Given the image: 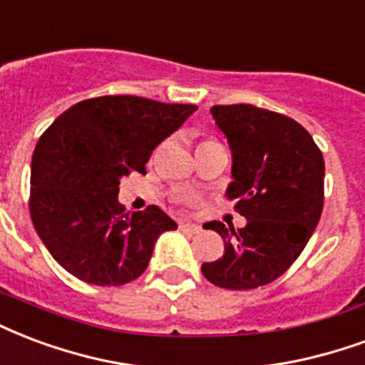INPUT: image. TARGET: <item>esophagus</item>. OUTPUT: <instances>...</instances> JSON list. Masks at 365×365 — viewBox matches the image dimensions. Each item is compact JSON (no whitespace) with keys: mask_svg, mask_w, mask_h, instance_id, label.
<instances>
[{"mask_svg":"<svg viewBox=\"0 0 365 365\" xmlns=\"http://www.w3.org/2000/svg\"><path fill=\"white\" fill-rule=\"evenodd\" d=\"M180 231H188V232H200L202 231V227L196 223H190V221H180L179 223Z\"/></svg>","mask_w":365,"mask_h":365,"instance_id":"esophagus-1","label":"esophagus"}]
</instances>
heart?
Wrapping results in <instances>:
<instances>
[{"label": "heart", "mask_w": 365, "mask_h": 365, "mask_svg": "<svg viewBox=\"0 0 365 365\" xmlns=\"http://www.w3.org/2000/svg\"><path fill=\"white\" fill-rule=\"evenodd\" d=\"M205 142H215V140H204V142H202V144H205Z\"/></svg>", "instance_id": "1"}]
</instances>
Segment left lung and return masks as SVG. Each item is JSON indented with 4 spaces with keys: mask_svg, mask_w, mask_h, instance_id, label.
I'll return each mask as SVG.
<instances>
[{
    "mask_svg": "<svg viewBox=\"0 0 365 365\" xmlns=\"http://www.w3.org/2000/svg\"><path fill=\"white\" fill-rule=\"evenodd\" d=\"M232 152L227 198L248 219L245 229L212 221L225 254L202 265L215 287L248 290L281 277L308 245L323 210V153L312 134L283 113L250 103L213 106Z\"/></svg>",
    "mask_w": 365,
    "mask_h": 365,
    "instance_id": "obj_1",
    "label": "left lung"
}]
</instances>
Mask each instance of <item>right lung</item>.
Instances as JSON below:
<instances>
[{
    "label": "right lung",
    "mask_w": 365,
    "mask_h": 365,
    "mask_svg": "<svg viewBox=\"0 0 365 365\" xmlns=\"http://www.w3.org/2000/svg\"><path fill=\"white\" fill-rule=\"evenodd\" d=\"M138 96H100L63 111L40 136L30 169V217L71 275L98 287L140 277L161 232L177 229L150 205L127 213L120 177L146 173L150 155L196 111Z\"/></svg>",
    "instance_id": "right-lung-1"
}]
</instances>
